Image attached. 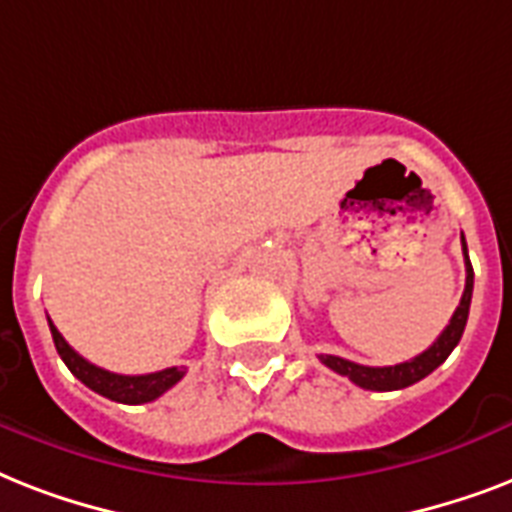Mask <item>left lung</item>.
<instances>
[{"mask_svg": "<svg viewBox=\"0 0 512 512\" xmlns=\"http://www.w3.org/2000/svg\"><path fill=\"white\" fill-rule=\"evenodd\" d=\"M462 241V255H465V292H462V300L454 311L452 321L446 324V329L438 335V340L430 345L428 350H422L420 356H414L412 361H404V364L396 366H364L356 364V361H348V358L340 356H319L321 364L329 366L332 372L348 377L350 382H356L358 388L364 390H401L409 388L414 382H420L422 377H428L433 369L444 364L449 353L457 348L462 332H465V324H468L470 313V297H473V265L468 260V244H465V236H460Z\"/></svg>", "mask_w": 512, "mask_h": 512, "instance_id": "obj_1", "label": "left lung"}]
</instances>
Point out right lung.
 <instances>
[{
	"instance_id": "1",
	"label": "right lung",
	"mask_w": 512,
	"mask_h": 512,
	"mask_svg": "<svg viewBox=\"0 0 512 512\" xmlns=\"http://www.w3.org/2000/svg\"><path fill=\"white\" fill-rule=\"evenodd\" d=\"M50 321V319H47ZM50 332L52 340H55V348H58V356L63 358V364L71 369L76 380H82L84 385L100 396L111 398V401H119V404H148L154 401L162 393L175 385V382L183 380L185 369L180 366H170V369H162V372H151V374H116L108 372V369H100V366L90 364L87 358H82L76 353L63 335H60L55 324L50 321Z\"/></svg>"
}]
</instances>
